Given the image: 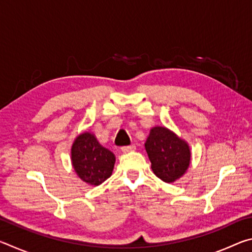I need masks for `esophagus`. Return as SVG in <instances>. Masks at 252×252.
I'll list each match as a JSON object with an SVG mask.
<instances>
[{"mask_svg": "<svg viewBox=\"0 0 252 252\" xmlns=\"http://www.w3.org/2000/svg\"><path fill=\"white\" fill-rule=\"evenodd\" d=\"M122 152H130V151H133L135 150V144H131V146H125L121 148Z\"/></svg>", "mask_w": 252, "mask_h": 252, "instance_id": "34e87169", "label": "esophagus"}]
</instances>
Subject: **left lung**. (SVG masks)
Wrapping results in <instances>:
<instances>
[{"label": "left lung", "mask_w": 252, "mask_h": 252, "mask_svg": "<svg viewBox=\"0 0 252 252\" xmlns=\"http://www.w3.org/2000/svg\"><path fill=\"white\" fill-rule=\"evenodd\" d=\"M146 150L153 172L164 182L177 180L189 167V146L165 127H153L146 142Z\"/></svg>", "instance_id": "8db88e82"}]
</instances>
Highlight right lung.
<instances>
[{
    "label": "right lung",
    "instance_id": "right-lung-1",
    "mask_svg": "<svg viewBox=\"0 0 252 252\" xmlns=\"http://www.w3.org/2000/svg\"><path fill=\"white\" fill-rule=\"evenodd\" d=\"M72 164L78 176L89 185L99 186L112 174L116 157L102 147L93 134L85 132L72 146Z\"/></svg>",
    "mask_w": 252,
    "mask_h": 252
}]
</instances>
